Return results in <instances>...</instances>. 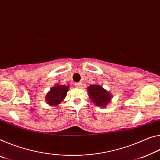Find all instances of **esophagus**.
<instances>
[{
	"label": "esophagus",
	"mask_w": 160,
	"mask_h": 160,
	"mask_svg": "<svg viewBox=\"0 0 160 160\" xmlns=\"http://www.w3.org/2000/svg\"><path fill=\"white\" fill-rule=\"evenodd\" d=\"M75 86L77 88H81V86H82V83H80V82H76L75 84Z\"/></svg>",
	"instance_id": "obj_1"
}]
</instances>
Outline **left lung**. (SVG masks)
<instances>
[{
	"label": "left lung",
	"instance_id": "left-lung-1",
	"mask_svg": "<svg viewBox=\"0 0 160 160\" xmlns=\"http://www.w3.org/2000/svg\"><path fill=\"white\" fill-rule=\"evenodd\" d=\"M88 92L90 100L98 107L106 108L112 100V94L99 84L90 85L88 87Z\"/></svg>",
	"mask_w": 160,
	"mask_h": 160
}]
</instances>
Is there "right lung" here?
Returning a JSON list of instances; mask_svg holds the SVG:
<instances>
[{
	"label": "right lung",
	"mask_w": 160,
	"mask_h": 160,
	"mask_svg": "<svg viewBox=\"0 0 160 160\" xmlns=\"http://www.w3.org/2000/svg\"><path fill=\"white\" fill-rule=\"evenodd\" d=\"M69 85H55L50 88L49 92L45 96V101L50 106H56L60 105L66 97L67 92L69 90Z\"/></svg>",
	"instance_id": "1"
}]
</instances>
